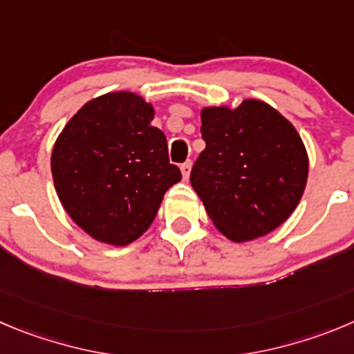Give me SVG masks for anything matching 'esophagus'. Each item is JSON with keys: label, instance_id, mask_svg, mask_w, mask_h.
<instances>
[{"label": "esophagus", "instance_id": "1", "mask_svg": "<svg viewBox=\"0 0 354 354\" xmlns=\"http://www.w3.org/2000/svg\"><path fill=\"white\" fill-rule=\"evenodd\" d=\"M181 174H183V180H188V176H190V169H192V160H187L181 164Z\"/></svg>", "mask_w": 354, "mask_h": 354}]
</instances>
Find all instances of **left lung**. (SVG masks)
<instances>
[{"mask_svg":"<svg viewBox=\"0 0 354 354\" xmlns=\"http://www.w3.org/2000/svg\"><path fill=\"white\" fill-rule=\"evenodd\" d=\"M206 148L190 183L211 222L236 243L266 236L293 213L307 181L306 148L283 115L257 99L204 108Z\"/></svg>","mask_w":354,"mask_h":354,"instance_id":"obj_1","label":"left lung"}]
</instances>
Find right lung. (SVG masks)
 <instances>
[{
    "label": "right lung",
    "instance_id": "right-lung-1",
    "mask_svg": "<svg viewBox=\"0 0 354 354\" xmlns=\"http://www.w3.org/2000/svg\"><path fill=\"white\" fill-rule=\"evenodd\" d=\"M153 113L140 95L110 92L82 106L55 141L57 196L94 239L115 246L138 239L181 180L164 132L150 124Z\"/></svg>",
    "mask_w": 354,
    "mask_h": 354
}]
</instances>
